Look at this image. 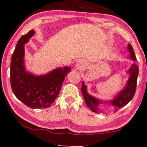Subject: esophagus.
<instances>
[{
    "label": "esophagus",
    "instance_id": "1",
    "mask_svg": "<svg viewBox=\"0 0 147 147\" xmlns=\"http://www.w3.org/2000/svg\"><path fill=\"white\" fill-rule=\"evenodd\" d=\"M85 65H86V63L84 61H82V60H80V61H78L76 64V67L78 69H82V68L85 67Z\"/></svg>",
    "mask_w": 147,
    "mask_h": 147
}]
</instances>
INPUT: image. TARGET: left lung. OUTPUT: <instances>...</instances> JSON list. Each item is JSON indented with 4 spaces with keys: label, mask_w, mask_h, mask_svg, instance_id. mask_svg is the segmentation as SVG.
Here are the masks:
<instances>
[{
    "label": "left lung",
    "mask_w": 147,
    "mask_h": 147,
    "mask_svg": "<svg viewBox=\"0 0 147 147\" xmlns=\"http://www.w3.org/2000/svg\"><path fill=\"white\" fill-rule=\"evenodd\" d=\"M127 50L129 52V56L128 57L130 59L136 61V58L134 54L133 48L130 44H128ZM126 73L129 74V78H128L127 83L123 89L120 90L118 93L115 96L113 100H103L98 99L88 94L87 91V86L85 85L84 82H82V94L84 98L86 105L91 111L96 112V113L100 114H107L106 111L104 110L102 108H100V105L101 104H108L110 106V108L107 110V111L110 112H117L118 110L126 106L134 97V94L136 92V83H137V78L138 76V67L136 63H133Z\"/></svg>",
    "instance_id": "1"
}]
</instances>
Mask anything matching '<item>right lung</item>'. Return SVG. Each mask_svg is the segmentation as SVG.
Masks as SVG:
<instances>
[{"instance_id":"add662e5","label":"right lung","mask_w":147,"mask_h":147,"mask_svg":"<svg viewBox=\"0 0 147 147\" xmlns=\"http://www.w3.org/2000/svg\"><path fill=\"white\" fill-rule=\"evenodd\" d=\"M35 32L31 30L18 41L11 57V85L16 97L28 107L37 109L49 107L59 95L69 67H58L44 75L27 71L25 65V45Z\"/></svg>"}]
</instances>
